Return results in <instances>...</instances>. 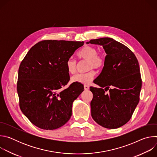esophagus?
I'll return each instance as SVG.
<instances>
[{"mask_svg":"<svg viewBox=\"0 0 157 157\" xmlns=\"http://www.w3.org/2000/svg\"><path fill=\"white\" fill-rule=\"evenodd\" d=\"M84 90H86V91L89 90V86H87V85H84Z\"/></svg>","mask_w":157,"mask_h":157,"instance_id":"obj_1","label":"esophagus"}]
</instances>
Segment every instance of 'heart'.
<instances>
[{"instance_id":"obj_1","label":"heart","mask_w":157,"mask_h":157,"mask_svg":"<svg viewBox=\"0 0 157 157\" xmlns=\"http://www.w3.org/2000/svg\"><path fill=\"white\" fill-rule=\"evenodd\" d=\"M96 48L92 46H85L78 53V57L81 59L89 61L88 70L101 69L104 65L105 59L101 55H99ZM77 63L73 58H70L66 61V67L70 74L73 75L76 71ZM95 72L90 71L84 74H77L72 77L71 81L75 83L88 84L94 79Z\"/></svg>"}]
</instances>
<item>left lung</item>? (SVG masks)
Here are the masks:
<instances>
[{"label":"left lung","instance_id":"obj_1","mask_svg":"<svg viewBox=\"0 0 157 157\" xmlns=\"http://www.w3.org/2000/svg\"><path fill=\"white\" fill-rule=\"evenodd\" d=\"M86 43L102 46L107 54L103 69L94 81L101 87H90L91 116L103 127L119 128L130 120L139 102L142 79L138 60L128 48L113 38ZM107 90L109 93L106 94Z\"/></svg>","mask_w":157,"mask_h":157}]
</instances>
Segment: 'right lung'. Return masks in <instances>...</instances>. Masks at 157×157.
<instances>
[{
    "instance_id": "right-lung-1",
    "label": "right lung",
    "mask_w": 157,
    "mask_h": 157,
    "mask_svg": "<svg viewBox=\"0 0 157 157\" xmlns=\"http://www.w3.org/2000/svg\"><path fill=\"white\" fill-rule=\"evenodd\" d=\"M83 44L84 41H41L21 61L17 82L20 107L35 126L54 130L70 120L73 102L84 86L73 83L61 89L70 81L66 63Z\"/></svg>"
}]
</instances>
